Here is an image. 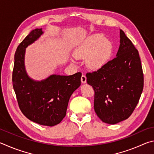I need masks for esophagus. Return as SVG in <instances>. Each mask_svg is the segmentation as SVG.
<instances>
[{"mask_svg": "<svg viewBox=\"0 0 154 154\" xmlns=\"http://www.w3.org/2000/svg\"><path fill=\"white\" fill-rule=\"evenodd\" d=\"M81 82L82 83H86L87 82V77L85 75H82L81 76Z\"/></svg>", "mask_w": 154, "mask_h": 154, "instance_id": "34e87169", "label": "esophagus"}]
</instances>
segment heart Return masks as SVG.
<instances>
[{"instance_id":"obj_1","label":"heart","mask_w":154,"mask_h":154,"mask_svg":"<svg viewBox=\"0 0 154 154\" xmlns=\"http://www.w3.org/2000/svg\"><path fill=\"white\" fill-rule=\"evenodd\" d=\"M112 42L101 34L88 36L75 48L74 55L76 59H85L88 68L97 69L103 66L112 55Z\"/></svg>"}]
</instances>
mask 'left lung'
<instances>
[{
	"label": "left lung",
	"instance_id": "left-lung-1",
	"mask_svg": "<svg viewBox=\"0 0 154 154\" xmlns=\"http://www.w3.org/2000/svg\"><path fill=\"white\" fill-rule=\"evenodd\" d=\"M120 36L116 57L86 75L87 83L95 91V112L103 122L109 125L130 117L143 89V73L138 51L122 29Z\"/></svg>",
	"mask_w": 154,
	"mask_h": 154
}]
</instances>
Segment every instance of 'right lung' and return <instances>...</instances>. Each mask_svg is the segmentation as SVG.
Wrapping results in <instances>:
<instances>
[{"instance_id":"obj_1","label":"right lung","mask_w":154,"mask_h":154,"mask_svg":"<svg viewBox=\"0 0 154 154\" xmlns=\"http://www.w3.org/2000/svg\"><path fill=\"white\" fill-rule=\"evenodd\" d=\"M42 28L33 29L23 40L15 53L12 81L21 112L40 125L53 126L66 116L69 99L79 88L82 74L72 75H51L41 81L29 78L24 66L26 48L42 34Z\"/></svg>"}]
</instances>
